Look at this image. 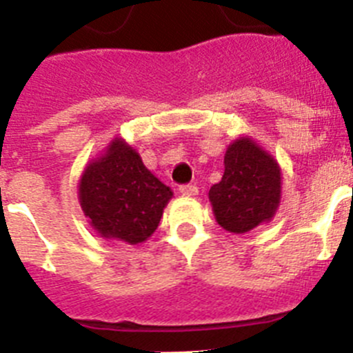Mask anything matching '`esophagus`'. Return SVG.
I'll list each match as a JSON object with an SVG mask.
<instances>
[{"label":"esophagus","mask_w":353,"mask_h":353,"mask_svg":"<svg viewBox=\"0 0 353 353\" xmlns=\"http://www.w3.org/2000/svg\"><path fill=\"white\" fill-rule=\"evenodd\" d=\"M179 191L182 196H196L198 194V187L192 185V183H187V185H180Z\"/></svg>","instance_id":"34e87169"}]
</instances>
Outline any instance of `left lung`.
I'll return each instance as SVG.
<instances>
[{
  "label": "left lung",
  "mask_w": 353,
  "mask_h": 353,
  "mask_svg": "<svg viewBox=\"0 0 353 353\" xmlns=\"http://www.w3.org/2000/svg\"><path fill=\"white\" fill-rule=\"evenodd\" d=\"M281 168L249 136L226 148L224 174L210 187L215 221L230 233H248L269 223L281 203Z\"/></svg>",
  "instance_id": "left-lung-1"
}]
</instances>
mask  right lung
Returning a JSON list of instances; mask_svg holds the SVG:
<instances>
[{
  "mask_svg": "<svg viewBox=\"0 0 353 353\" xmlns=\"http://www.w3.org/2000/svg\"><path fill=\"white\" fill-rule=\"evenodd\" d=\"M77 198L97 235L136 245L157 230L173 191L143 164L134 146L114 138L86 164Z\"/></svg>",
  "mask_w": 353,
  "mask_h": 353,
  "instance_id": "right-lung-1",
  "label": "right lung"
}]
</instances>
